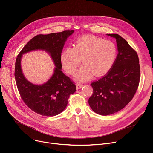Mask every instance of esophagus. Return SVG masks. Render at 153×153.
Listing matches in <instances>:
<instances>
[{"instance_id":"obj_1","label":"esophagus","mask_w":153,"mask_h":153,"mask_svg":"<svg viewBox=\"0 0 153 153\" xmlns=\"http://www.w3.org/2000/svg\"><path fill=\"white\" fill-rule=\"evenodd\" d=\"M83 86H84V85L82 84H76V87H77V89H81V88H82Z\"/></svg>"}]
</instances>
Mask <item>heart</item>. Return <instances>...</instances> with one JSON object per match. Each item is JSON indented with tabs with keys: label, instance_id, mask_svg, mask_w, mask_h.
Returning a JSON list of instances; mask_svg holds the SVG:
<instances>
[{
	"label": "heart",
	"instance_id": "heart-1",
	"mask_svg": "<svg viewBox=\"0 0 153 153\" xmlns=\"http://www.w3.org/2000/svg\"><path fill=\"white\" fill-rule=\"evenodd\" d=\"M117 49L111 41L93 35L78 38L74 47H68L62 51L61 59L69 74H74L82 59L84 63L76 76L79 81L107 74L115 61Z\"/></svg>",
	"mask_w": 153,
	"mask_h": 153
}]
</instances>
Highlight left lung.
Masks as SVG:
<instances>
[{"mask_svg": "<svg viewBox=\"0 0 153 153\" xmlns=\"http://www.w3.org/2000/svg\"><path fill=\"white\" fill-rule=\"evenodd\" d=\"M115 38L118 54L108 73L91 85L93 94L89 104L101 115L114 114L129 103L138 89L140 66L137 53L118 34H108Z\"/></svg>", "mask_w": 153, "mask_h": 153, "instance_id": "8db88e82", "label": "left lung"}]
</instances>
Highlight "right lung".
<instances>
[{
    "label": "right lung",
    "instance_id": "1",
    "mask_svg": "<svg viewBox=\"0 0 153 153\" xmlns=\"http://www.w3.org/2000/svg\"><path fill=\"white\" fill-rule=\"evenodd\" d=\"M74 30H65L48 35H38L31 38L23 48L15 61V78L20 97L27 106L43 116L58 115L66 108L70 95L76 91L74 82L61 71V56L67 38ZM36 49L49 52L56 68L54 74L43 85H35L24 77L20 61L23 53Z\"/></svg>",
    "mask_w": 153,
    "mask_h": 153
}]
</instances>
